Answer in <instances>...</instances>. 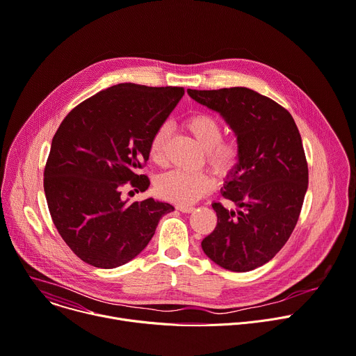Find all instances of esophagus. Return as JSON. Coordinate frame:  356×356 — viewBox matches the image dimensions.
I'll list each match as a JSON object with an SVG mask.
<instances>
[{
  "label": "esophagus",
  "instance_id": "34e87169",
  "mask_svg": "<svg viewBox=\"0 0 356 356\" xmlns=\"http://www.w3.org/2000/svg\"><path fill=\"white\" fill-rule=\"evenodd\" d=\"M176 209L180 210L181 213H191V211H195V207H190V206H180V204H179Z\"/></svg>",
  "mask_w": 356,
  "mask_h": 356
}]
</instances>
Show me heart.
<instances>
[{
	"instance_id": "1",
	"label": "heart",
	"mask_w": 356,
	"mask_h": 356,
	"mask_svg": "<svg viewBox=\"0 0 356 356\" xmlns=\"http://www.w3.org/2000/svg\"><path fill=\"white\" fill-rule=\"evenodd\" d=\"M187 132L207 153V161L218 176L232 175L240 161V149L236 142L221 140L222 129L217 119L204 113H195L184 120ZM170 129L160 124L149 143V156L153 163L163 165L166 159ZM214 188V179L209 173H187L173 170L160 176L156 181L157 195L180 206H190Z\"/></svg>"
}]
</instances>
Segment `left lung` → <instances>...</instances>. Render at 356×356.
<instances>
[{"mask_svg": "<svg viewBox=\"0 0 356 356\" xmlns=\"http://www.w3.org/2000/svg\"><path fill=\"white\" fill-rule=\"evenodd\" d=\"M187 93L224 119L240 149L238 166L221 188L237 209L213 203L217 225L202 248L225 270H255L284 247L301 213L308 165L298 127L286 109L248 88Z\"/></svg>", "mask_w": 356, "mask_h": 356, "instance_id": "8db88e82", "label": "left lung"}]
</instances>
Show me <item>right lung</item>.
I'll use <instances>...</instances> for the list:
<instances>
[{"mask_svg": "<svg viewBox=\"0 0 356 356\" xmlns=\"http://www.w3.org/2000/svg\"><path fill=\"white\" fill-rule=\"evenodd\" d=\"M184 89L119 83L74 108L52 139L44 190L60 237L82 261L116 268L139 255L159 220L175 210L153 197L129 203L126 181L147 190L138 175L149 160V143ZM135 188V190H136Z\"/></svg>", "mask_w": 356, "mask_h": 356, "instance_id": "obj_1", "label": "right lung"}]
</instances>
